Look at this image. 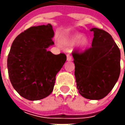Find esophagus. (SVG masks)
Wrapping results in <instances>:
<instances>
[{
  "instance_id": "esophagus-1",
  "label": "esophagus",
  "mask_w": 125,
  "mask_h": 125,
  "mask_svg": "<svg viewBox=\"0 0 125 125\" xmlns=\"http://www.w3.org/2000/svg\"><path fill=\"white\" fill-rule=\"evenodd\" d=\"M67 60H68V61H71V60H72V55H70V54H67Z\"/></svg>"
}]
</instances>
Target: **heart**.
<instances>
[{"instance_id": "b5f03b06", "label": "heart", "mask_w": 125, "mask_h": 125, "mask_svg": "<svg viewBox=\"0 0 125 125\" xmlns=\"http://www.w3.org/2000/svg\"><path fill=\"white\" fill-rule=\"evenodd\" d=\"M63 44L72 45L76 43L77 46L80 48H85L88 44V39L85 36H82L81 34H74L69 37L68 39L63 40Z\"/></svg>"}]
</instances>
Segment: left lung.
I'll return each instance as SVG.
<instances>
[{"label": "left lung", "instance_id": "left-lung-1", "mask_svg": "<svg viewBox=\"0 0 125 125\" xmlns=\"http://www.w3.org/2000/svg\"><path fill=\"white\" fill-rule=\"evenodd\" d=\"M92 46L83 52L74 51L76 88L89 99H101L113 88L120 73V51L111 35L93 28Z\"/></svg>", "mask_w": 125, "mask_h": 125}]
</instances>
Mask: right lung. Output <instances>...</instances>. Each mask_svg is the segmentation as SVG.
<instances>
[{"instance_id": "right-lung-1", "label": "right lung", "mask_w": 125, "mask_h": 125, "mask_svg": "<svg viewBox=\"0 0 125 125\" xmlns=\"http://www.w3.org/2000/svg\"><path fill=\"white\" fill-rule=\"evenodd\" d=\"M51 24L32 26L22 32L12 43L7 69L13 88L28 100H39L50 94L55 76L67 60L65 53L54 55L46 50L54 44Z\"/></svg>"}]
</instances>
